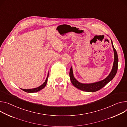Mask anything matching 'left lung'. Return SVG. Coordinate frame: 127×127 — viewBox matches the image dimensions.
<instances>
[{
	"instance_id": "obj_1",
	"label": "left lung",
	"mask_w": 127,
	"mask_h": 127,
	"mask_svg": "<svg viewBox=\"0 0 127 127\" xmlns=\"http://www.w3.org/2000/svg\"><path fill=\"white\" fill-rule=\"evenodd\" d=\"M112 47L113 50L114 52V62L113 64V66L111 72L109 75L104 79L100 80V81L90 84H84L79 82L77 80L73 75V72L72 70V67H71L69 72V76L71 80V82L72 85L76 87L77 89L82 90L83 91L88 92H96L103 87H104L107 85L110 81L114 78L115 75H116L118 70V56L117 52L114 49V46L113 45L112 41L111 39Z\"/></svg>"
}]
</instances>
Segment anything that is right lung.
<instances>
[{
	"label": "right lung",
	"instance_id": "add662e5",
	"mask_svg": "<svg viewBox=\"0 0 127 127\" xmlns=\"http://www.w3.org/2000/svg\"><path fill=\"white\" fill-rule=\"evenodd\" d=\"M48 77H49V72H48V74L47 77V78H46V79L45 80V82L41 86H39L38 87L33 88V89H21H21L23 91L27 92V93H35V92H38V91H40L41 90L43 89L45 87L46 85H47V84Z\"/></svg>",
	"mask_w": 127,
	"mask_h": 127
}]
</instances>
